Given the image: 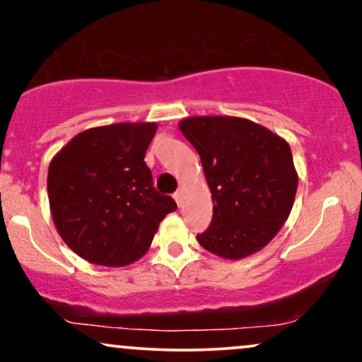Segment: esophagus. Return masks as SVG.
I'll use <instances>...</instances> for the list:
<instances>
[{
    "label": "esophagus",
    "mask_w": 362,
    "mask_h": 362,
    "mask_svg": "<svg viewBox=\"0 0 362 362\" xmlns=\"http://www.w3.org/2000/svg\"><path fill=\"white\" fill-rule=\"evenodd\" d=\"M182 194H185V189H182V188H180L176 191V193H174V199H176L177 206H181V204H182Z\"/></svg>",
    "instance_id": "34e87169"
}]
</instances>
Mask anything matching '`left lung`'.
I'll return each instance as SVG.
<instances>
[{
	"label": "left lung",
	"mask_w": 362,
	"mask_h": 362,
	"mask_svg": "<svg viewBox=\"0 0 362 362\" xmlns=\"http://www.w3.org/2000/svg\"><path fill=\"white\" fill-rule=\"evenodd\" d=\"M203 164L213 220L198 242L226 260L269 245L292 211L298 176L288 142L260 124L230 115L180 122Z\"/></svg>",
	"instance_id": "8db88e82"
}]
</instances>
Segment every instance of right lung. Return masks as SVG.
<instances>
[{
	"label": "right lung",
	"instance_id": "right-lung-1",
	"mask_svg": "<svg viewBox=\"0 0 362 362\" xmlns=\"http://www.w3.org/2000/svg\"><path fill=\"white\" fill-rule=\"evenodd\" d=\"M156 122H119L77 134L48 166V202L58 235L83 260L124 267L149 250L176 209L159 194L144 156Z\"/></svg>",
	"mask_w": 362,
	"mask_h": 362
}]
</instances>
